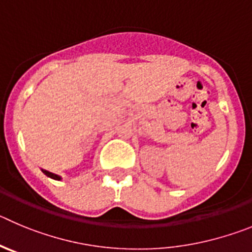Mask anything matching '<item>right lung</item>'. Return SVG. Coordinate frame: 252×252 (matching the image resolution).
I'll return each mask as SVG.
<instances>
[{"label":"right lung","instance_id":"obj_1","mask_svg":"<svg viewBox=\"0 0 252 252\" xmlns=\"http://www.w3.org/2000/svg\"><path fill=\"white\" fill-rule=\"evenodd\" d=\"M41 171H42L43 174L46 175V176L50 177V179L57 180V181H60V180H62V177H61V176H59V175L54 174V172H50V171H47V170H43V168H41Z\"/></svg>","mask_w":252,"mask_h":252}]
</instances>
